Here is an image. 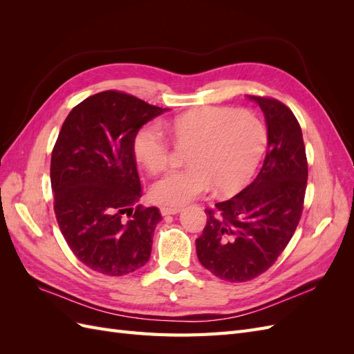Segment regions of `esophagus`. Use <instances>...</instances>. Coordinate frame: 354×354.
Masks as SVG:
<instances>
[{
  "instance_id": "1",
  "label": "esophagus",
  "mask_w": 354,
  "mask_h": 354,
  "mask_svg": "<svg viewBox=\"0 0 354 354\" xmlns=\"http://www.w3.org/2000/svg\"><path fill=\"white\" fill-rule=\"evenodd\" d=\"M159 211H160V214H162V216H169V214L180 212V208L178 207H160Z\"/></svg>"
}]
</instances>
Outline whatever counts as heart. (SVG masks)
<instances>
[{
	"label": "heart",
	"mask_w": 354,
	"mask_h": 354,
	"mask_svg": "<svg viewBox=\"0 0 354 354\" xmlns=\"http://www.w3.org/2000/svg\"><path fill=\"white\" fill-rule=\"evenodd\" d=\"M162 126L167 133L158 122L138 128L133 151L151 174L173 165L176 149L187 152L190 167L168 174L151 189L153 201L169 205H181L212 187L221 195L236 194L254 177L267 146L266 127L259 118L233 108L189 111Z\"/></svg>",
	"instance_id": "heart-1"
}]
</instances>
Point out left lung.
Segmentation results:
<instances>
[{"label": "left lung", "mask_w": 354, "mask_h": 354, "mask_svg": "<svg viewBox=\"0 0 354 354\" xmlns=\"http://www.w3.org/2000/svg\"><path fill=\"white\" fill-rule=\"evenodd\" d=\"M267 122L263 168L236 196L207 208L196 239L201 264L227 282H248L274 264L301 218L307 187V156L295 115L273 97L250 95Z\"/></svg>", "instance_id": "8db88e82"}]
</instances>
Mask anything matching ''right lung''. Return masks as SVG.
<instances>
[{
    "instance_id": "right-lung-1",
    "label": "right lung",
    "mask_w": 354,
    "mask_h": 354,
    "mask_svg": "<svg viewBox=\"0 0 354 354\" xmlns=\"http://www.w3.org/2000/svg\"><path fill=\"white\" fill-rule=\"evenodd\" d=\"M165 111L108 90L75 106L62 125L51 152L53 205L71 251L94 272L124 276L151 259L162 216L156 207L136 205L142 183L133 138Z\"/></svg>"
}]
</instances>
